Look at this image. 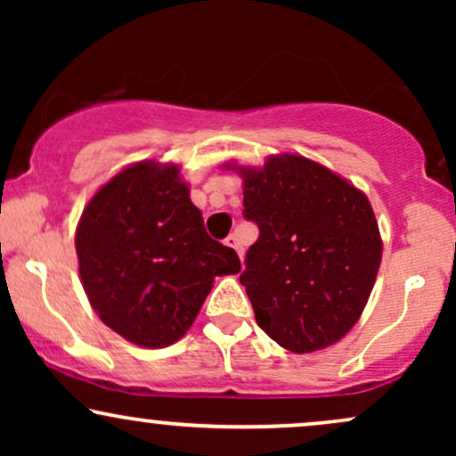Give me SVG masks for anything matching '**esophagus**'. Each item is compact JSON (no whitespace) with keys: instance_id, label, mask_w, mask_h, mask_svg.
Instances as JSON below:
<instances>
[{"instance_id":"esophagus-1","label":"esophagus","mask_w":456,"mask_h":456,"mask_svg":"<svg viewBox=\"0 0 456 456\" xmlns=\"http://www.w3.org/2000/svg\"><path fill=\"white\" fill-rule=\"evenodd\" d=\"M224 244L232 246V248L235 250V253L240 255V259H244V248H242V244H240L238 235H235V233H229V235H227V240H224Z\"/></svg>"}]
</instances>
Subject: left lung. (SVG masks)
I'll return each instance as SVG.
<instances>
[{"mask_svg":"<svg viewBox=\"0 0 456 456\" xmlns=\"http://www.w3.org/2000/svg\"><path fill=\"white\" fill-rule=\"evenodd\" d=\"M240 174L242 214L259 227L240 282L259 328L294 354L337 343L358 322L379 270L381 238L369 199L294 154Z\"/></svg>","mask_w":456,"mask_h":456,"instance_id":"1","label":"left lung"}]
</instances>
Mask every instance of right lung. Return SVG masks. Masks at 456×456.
Instances as JSON below:
<instances>
[{
	"label": "right lung",
	"instance_id": "1",
	"mask_svg": "<svg viewBox=\"0 0 456 456\" xmlns=\"http://www.w3.org/2000/svg\"><path fill=\"white\" fill-rule=\"evenodd\" d=\"M83 289L119 337L167 347L186 334L214 276L240 272L208 235L175 165L139 162L94 195L77 229Z\"/></svg>",
	"mask_w": 456,
	"mask_h": 456
}]
</instances>
